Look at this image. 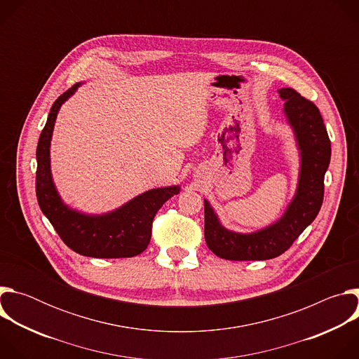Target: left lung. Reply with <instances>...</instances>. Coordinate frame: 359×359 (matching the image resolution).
Segmentation results:
<instances>
[{
    "label": "left lung",
    "mask_w": 359,
    "mask_h": 359,
    "mask_svg": "<svg viewBox=\"0 0 359 359\" xmlns=\"http://www.w3.org/2000/svg\"><path fill=\"white\" fill-rule=\"evenodd\" d=\"M278 93L284 99V114L294 129L301 155L297 193L277 223L250 234L224 229L209 201L204 200V238L220 259L245 262L278 257L314 222L321 209L324 176L331 161L327 128L311 100L292 88H283Z\"/></svg>",
    "instance_id": "8db88e82"
}]
</instances>
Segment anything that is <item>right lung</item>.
I'll use <instances>...</instances> for the list:
<instances>
[{
  "instance_id": "1",
  "label": "right lung",
  "mask_w": 359,
  "mask_h": 359,
  "mask_svg": "<svg viewBox=\"0 0 359 359\" xmlns=\"http://www.w3.org/2000/svg\"><path fill=\"white\" fill-rule=\"evenodd\" d=\"M79 85L75 83L54 102L41 132L36 146L35 179L38 204L61 240L75 252L95 259L133 257L146 250L153 219L163 203L180 191V187L151 189L136 196L125 206L102 216H86L65 206L50 176L49 144L61 105Z\"/></svg>"
}]
</instances>
